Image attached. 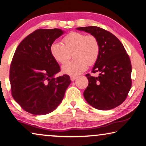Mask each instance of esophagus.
I'll use <instances>...</instances> for the list:
<instances>
[{
	"label": "esophagus",
	"mask_w": 146,
	"mask_h": 146,
	"mask_svg": "<svg viewBox=\"0 0 146 146\" xmlns=\"http://www.w3.org/2000/svg\"><path fill=\"white\" fill-rule=\"evenodd\" d=\"M78 76H76V75H71L70 76V80L72 81V82H74L76 78H77Z\"/></svg>",
	"instance_id": "obj_1"
}]
</instances>
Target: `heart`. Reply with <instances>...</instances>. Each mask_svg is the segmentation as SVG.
<instances>
[{"label": "heart", "instance_id": "obj_1", "mask_svg": "<svg viewBox=\"0 0 146 146\" xmlns=\"http://www.w3.org/2000/svg\"><path fill=\"white\" fill-rule=\"evenodd\" d=\"M73 52L72 61L62 66L64 73L77 74L92 66L98 59L100 44L98 38L93 35L72 32L63 39V44L54 42L51 44L50 53L57 63H66Z\"/></svg>", "mask_w": 146, "mask_h": 146}]
</instances>
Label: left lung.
<instances>
[{
	"label": "left lung",
	"instance_id": "1",
	"mask_svg": "<svg viewBox=\"0 0 146 146\" xmlns=\"http://www.w3.org/2000/svg\"><path fill=\"white\" fill-rule=\"evenodd\" d=\"M94 35L100 44V54L92 72L86 74L89 85L83 96L88 104L99 110H110L125 101L131 87V63L120 40L113 33L97 26L77 28Z\"/></svg>",
	"mask_w": 146,
	"mask_h": 146
}]
</instances>
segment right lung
Segmentation results:
<instances>
[{
  "mask_svg": "<svg viewBox=\"0 0 146 146\" xmlns=\"http://www.w3.org/2000/svg\"><path fill=\"white\" fill-rule=\"evenodd\" d=\"M63 32L38 29L17 48L9 69L11 95L25 111L43 115L54 111L71 83L69 76L55 78L60 66L52 56L50 46Z\"/></svg>",
  "mask_w": 146,
  "mask_h": 146,
  "instance_id": "1",
  "label": "right lung"
}]
</instances>
